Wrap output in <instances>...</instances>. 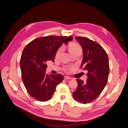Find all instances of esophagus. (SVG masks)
Listing matches in <instances>:
<instances>
[{
	"label": "esophagus",
	"mask_w": 128,
	"mask_h": 128,
	"mask_svg": "<svg viewBox=\"0 0 128 128\" xmlns=\"http://www.w3.org/2000/svg\"><path fill=\"white\" fill-rule=\"evenodd\" d=\"M64 79L66 80H71L72 78H71V77H70L68 76H64Z\"/></svg>",
	"instance_id": "34e87169"
}]
</instances>
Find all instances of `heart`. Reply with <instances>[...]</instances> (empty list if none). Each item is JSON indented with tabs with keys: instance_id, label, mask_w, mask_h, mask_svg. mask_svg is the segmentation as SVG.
Listing matches in <instances>:
<instances>
[{
	"instance_id": "obj_1",
	"label": "heart",
	"mask_w": 128,
	"mask_h": 128,
	"mask_svg": "<svg viewBox=\"0 0 128 128\" xmlns=\"http://www.w3.org/2000/svg\"><path fill=\"white\" fill-rule=\"evenodd\" d=\"M63 50H64L63 46H61V47L59 48V49L57 50V51L56 52V58L59 57L60 56L61 52H62ZM69 51L70 52V53L72 55H74L76 53L82 52V48L80 46V45L75 42H72L71 44H69Z\"/></svg>"
}]
</instances>
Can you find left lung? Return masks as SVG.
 <instances>
[{
    "label": "left lung",
    "mask_w": 128,
    "mask_h": 128,
    "mask_svg": "<svg viewBox=\"0 0 128 128\" xmlns=\"http://www.w3.org/2000/svg\"><path fill=\"white\" fill-rule=\"evenodd\" d=\"M83 48V58L81 67L88 71L86 82L77 79L78 86L73 92L76 101L84 104L98 98L105 87L110 73L107 54L98 42L86 37H75Z\"/></svg>",
    "instance_id": "left-lung-1"
}]
</instances>
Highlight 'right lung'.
Segmentation results:
<instances>
[{
    "label": "right lung",
    "instance_id": "obj_1",
    "mask_svg": "<svg viewBox=\"0 0 128 128\" xmlns=\"http://www.w3.org/2000/svg\"><path fill=\"white\" fill-rule=\"evenodd\" d=\"M72 37L48 36L38 37L26 45L20 59L23 82L32 97L40 102L52 98L57 85L64 80L62 74L46 73L47 61H54L56 54L64 42L72 40Z\"/></svg>",
    "mask_w": 128,
    "mask_h": 128
}]
</instances>
